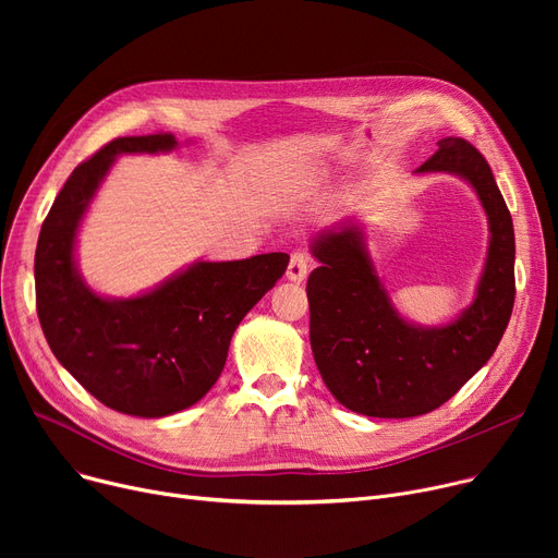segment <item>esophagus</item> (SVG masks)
Segmentation results:
<instances>
[{
  "label": "esophagus",
  "instance_id": "34e87169",
  "mask_svg": "<svg viewBox=\"0 0 558 558\" xmlns=\"http://www.w3.org/2000/svg\"><path fill=\"white\" fill-rule=\"evenodd\" d=\"M307 269H310V257L305 253H291L289 257V267H287V278L291 282H303L307 278Z\"/></svg>",
  "mask_w": 558,
  "mask_h": 558
}]
</instances>
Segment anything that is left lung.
<instances>
[{
	"label": "left lung",
	"mask_w": 558,
	"mask_h": 558,
	"mask_svg": "<svg viewBox=\"0 0 558 558\" xmlns=\"http://www.w3.org/2000/svg\"><path fill=\"white\" fill-rule=\"evenodd\" d=\"M414 173H452L471 185L488 219V251L475 299L441 326L407 320L368 253L360 219L320 230L310 244V343L328 391L350 412L412 418L450 400L495 353L515 299V238L484 156L461 137Z\"/></svg>",
	"instance_id": "1"
}]
</instances>
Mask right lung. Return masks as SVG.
<instances>
[{"instance_id": "right-lung-1", "label": "right lung", "mask_w": 558, "mask_h": 558, "mask_svg": "<svg viewBox=\"0 0 558 558\" xmlns=\"http://www.w3.org/2000/svg\"><path fill=\"white\" fill-rule=\"evenodd\" d=\"M175 146L171 133L106 144L58 192L36 246V307L51 353L99 402L140 418L183 412L215 387L234 330L289 264L287 253L196 259L129 299L104 296L85 282L78 228L110 167L126 154Z\"/></svg>"}]
</instances>
